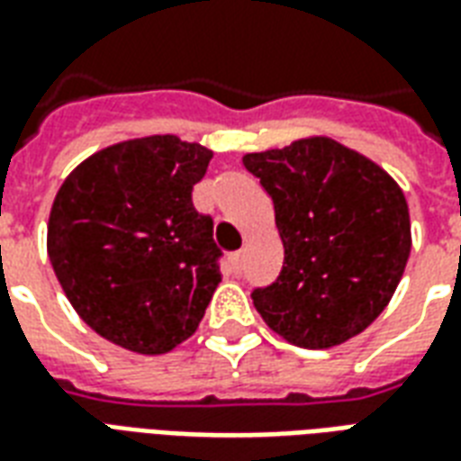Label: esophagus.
Returning a JSON list of instances; mask_svg holds the SVG:
<instances>
[{
  "label": "esophagus",
  "instance_id": "esophagus-1",
  "mask_svg": "<svg viewBox=\"0 0 461 461\" xmlns=\"http://www.w3.org/2000/svg\"><path fill=\"white\" fill-rule=\"evenodd\" d=\"M243 258H245L243 250H238L230 255V265H233L235 275H240V272H243Z\"/></svg>",
  "mask_w": 461,
  "mask_h": 461
}]
</instances>
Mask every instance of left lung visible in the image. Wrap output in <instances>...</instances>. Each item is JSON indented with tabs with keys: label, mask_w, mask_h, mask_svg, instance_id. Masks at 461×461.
I'll return each mask as SVG.
<instances>
[{
	"label": "left lung",
	"mask_w": 461,
	"mask_h": 461,
	"mask_svg": "<svg viewBox=\"0 0 461 461\" xmlns=\"http://www.w3.org/2000/svg\"><path fill=\"white\" fill-rule=\"evenodd\" d=\"M284 243L275 284L252 292L262 321L306 349L342 345L375 323L411 255L406 196L386 169L333 138L248 152Z\"/></svg>",
	"instance_id": "8db88e82"
}]
</instances>
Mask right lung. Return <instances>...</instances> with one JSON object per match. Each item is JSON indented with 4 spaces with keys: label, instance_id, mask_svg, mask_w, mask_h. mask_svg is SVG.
Instances as JSON below:
<instances>
[{
    "label": "right lung",
    "instance_id": "obj_1",
    "mask_svg": "<svg viewBox=\"0 0 461 461\" xmlns=\"http://www.w3.org/2000/svg\"><path fill=\"white\" fill-rule=\"evenodd\" d=\"M211 158L177 136L121 140L79 162L55 194V276L79 318L113 345L165 355L202 323L221 250L192 189Z\"/></svg>",
    "mask_w": 461,
    "mask_h": 461
}]
</instances>
